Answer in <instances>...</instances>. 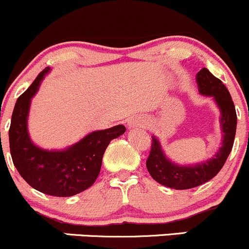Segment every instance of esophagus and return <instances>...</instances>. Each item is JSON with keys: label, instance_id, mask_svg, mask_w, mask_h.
Segmentation results:
<instances>
[{"label": "esophagus", "instance_id": "obj_1", "mask_svg": "<svg viewBox=\"0 0 249 249\" xmlns=\"http://www.w3.org/2000/svg\"><path fill=\"white\" fill-rule=\"evenodd\" d=\"M129 125L130 126H137V125H141V122L137 119H131L129 122Z\"/></svg>", "mask_w": 249, "mask_h": 249}]
</instances>
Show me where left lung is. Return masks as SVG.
<instances>
[{"label": "left lung", "mask_w": 249, "mask_h": 249, "mask_svg": "<svg viewBox=\"0 0 249 249\" xmlns=\"http://www.w3.org/2000/svg\"><path fill=\"white\" fill-rule=\"evenodd\" d=\"M196 82L199 85V91L207 96H213L217 102L222 112L220 124L224 137L222 147L212 159L192 166H179L166 159L159 141L153 137L150 153L145 162L148 172L150 173L153 179L172 189H190L212 179L224 166L235 140L237 115L229 90L223 84L222 80L213 76L207 69H202L196 74Z\"/></svg>", "instance_id": "8db88e82"}]
</instances>
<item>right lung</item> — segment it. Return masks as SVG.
Returning <instances> with one entry per match:
<instances>
[{
	"label": "right lung",
	"instance_id": "add662e5",
	"mask_svg": "<svg viewBox=\"0 0 249 249\" xmlns=\"http://www.w3.org/2000/svg\"><path fill=\"white\" fill-rule=\"evenodd\" d=\"M49 71L46 67L29 89L18 99L9 127L12 160L22 178L38 192L53 196H73L91 187L101 170L102 157L113 139L125 132L124 125L100 130L60 152L36 147L27 132V113L31 97Z\"/></svg>",
	"mask_w": 249,
	"mask_h": 249
}]
</instances>
